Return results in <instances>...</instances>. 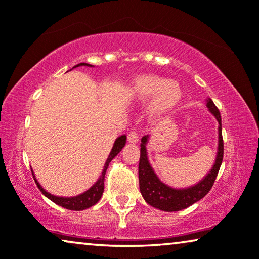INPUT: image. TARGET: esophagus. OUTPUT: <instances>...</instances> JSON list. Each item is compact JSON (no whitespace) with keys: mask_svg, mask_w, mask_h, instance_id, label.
<instances>
[{"mask_svg":"<svg viewBox=\"0 0 259 259\" xmlns=\"http://www.w3.org/2000/svg\"><path fill=\"white\" fill-rule=\"evenodd\" d=\"M127 140L130 141L131 144H137L139 141V136H138L137 132H130L128 136H127Z\"/></svg>","mask_w":259,"mask_h":259,"instance_id":"34e87169","label":"esophagus"}]
</instances>
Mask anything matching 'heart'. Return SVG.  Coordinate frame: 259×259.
Here are the masks:
<instances>
[{
	"mask_svg": "<svg viewBox=\"0 0 259 259\" xmlns=\"http://www.w3.org/2000/svg\"><path fill=\"white\" fill-rule=\"evenodd\" d=\"M132 93L140 100L152 99L150 112L153 116L164 115L172 111L183 98L182 87L178 82L165 80L154 74L138 77L133 82Z\"/></svg>",
	"mask_w": 259,
	"mask_h": 259,
	"instance_id": "1",
	"label": "heart"
}]
</instances>
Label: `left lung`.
I'll use <instances>...</instances> for the list:
<instances>
[{
    "mask_svg": "<svg viewBox=\"0 0 259 259\" xmlns=\"http://www.w3.org/2000/svg\"><path fill=\"white\" fill-rule=\"evenodd\" d=\"M207 107L210 112L215 116L219 123L218 133H219V143H218V153L215 158V162L210 173L198 183L197 185L189 189L177 190L172 189L164 183H161L153 169H152L150 162H148L146 154V144L148 136L143 137L141 139V148H140V159H139V186L140 192L143 194L144 199L151 206L166 212L180 211L184 208L191 206V205L199 201L210 192L217 178V175L221 168L223 155H224V143H223L222 136V116L219 113L217 106L213 104L211 99L207 100Z\"/></svg>",
    "mask_w": 259,
    "mask_h": 259,
    "instance_id": "obj_1",
    "label": "left lung"
}]
</instances>
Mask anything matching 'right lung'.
I'll return each instance as SVG.
<instances>
[{
  "mask_svg": "<svg viewBox=\"0 0 259 259\" xmlns=\"http://www.w3.org/2000/svg\"><path fill=\"white\" fill-rule=\"evenodd\" d=\"M79 66H92V65H88V63H79V65H76L75 67H79ZM125 144H126V136L119 137L118 139L115 140L114 145H113V148H112L111 153H109V157L107 159V161H106L104 171H102V175L100 176V178H99L98 182L95 183L94 185L92 186L90 190L86 191V192L82 193V194H80V196L72 197V198H62V197H55V196H53V194H51V193L46 192V191L41 187L40 184L37 183V180L35 179L34 173H33V171H31V173H33L35 183H36L38 190H40L41 192L44 193L45 196L48 198V199H51L53 203H55L56 205H60V206L67 208V210L81 211V210H84V208H88V207L93 206V205H95L99 200H100L102 193H104L105 175H106V171H107V168H108L109 162H111L112 159L114 158L115 155L118 154L119 152L122 150L123 146H125Z\"/></svg>",
  "mask_w": 259,
  "mask_h": 259,
  "instance_id": "add662e5",
  "label": "right lung"
}]
</instances>
